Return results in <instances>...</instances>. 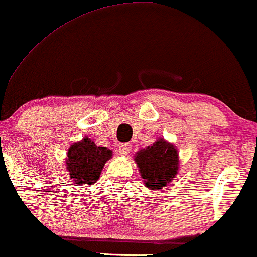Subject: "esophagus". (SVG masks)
<instances>
[{"label":"esophagus","mask_w":257,"mask_h":257,"mask_svg":"<svg viewBox=\"0 0 257 257\" xmlns=\"http://www.w3.org/2000/svg\"><path fill=\"white\" fill-rule=\"evenodd\" d=\"M131 144H121L120 146H119V153H120V156L125 157L127 156V154H130V152H131Z\"/></svg>","instance_id":"1"}]
</instances>
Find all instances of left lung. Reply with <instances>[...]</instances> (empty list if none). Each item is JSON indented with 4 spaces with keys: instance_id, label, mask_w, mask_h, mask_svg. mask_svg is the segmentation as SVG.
I'll list each match as a JSON object with an SVG mask.
<instances>
[{
    "instance_id": "left-lung-1",
    "label": "left lung",
    "mask_w": 257,
    "mask_h": 257,
    "mask_svg": "<svg viewBox=\"0 0 257 257\" xmlns=\"http://www.w3.org/2000/svg\"><path fill=\"white\" fill-rule=\"evenodd\" d=\"M135 161L145 187L159 191L170 185L179 172V152L172 143L158 138L151 146L138 151Z\"/></svg>"
}]
</instances>
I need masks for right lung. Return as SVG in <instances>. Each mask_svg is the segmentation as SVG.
<instances>
[{"label":"right lung","instance_id":"obj_1","mask_svg":"<svg viewBox=\"0 0 257 257\" xmlns=\"http://www.w3.org/2000/svg\"><path fill=\"white\" fill-rule=\"evenodd\" d=\"M111 158V150L97 146L89 137H84L69 147L65 158L66 171L77 186L92 185L99 179L105 163Z\"/></svg>","mask_w":257,"mask_h":257}]
</instances>
